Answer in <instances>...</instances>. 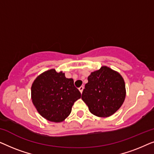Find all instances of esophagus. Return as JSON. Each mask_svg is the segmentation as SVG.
<instances>
[{
  "mask_svg": "<svg viewBox=\"0 0 154 154\" xmlns=\"http://www.w3.org/2000/svg\"><path fill=\"white\" fill-rule=\"evenodd\" d=\"M83 89H84V87H83V86H81V87H80V88H79V91L81 92V93H82V92H83Z\"/></svg>",
  "mask_w": 154,
  "mask_h": 154,
  "instance_id": "esophagus-1",
  "label": "esophagus"
}]
</instances>
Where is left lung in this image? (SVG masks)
<instances>
[{"label": "left lung", "mask_w": 154, "mask_h": 154, "mask_svg": "<svg viewBox=\"0 0 154 154\" xmlns=\"http://www.w3.org/2000/svg\"><path fill=\"white\" fill-rule=\"evenodd\" d=\"M82 93V100L90 112L99 117L113 114L125 97L124 80L116 71L106 66L91 73Z\"/></svg>", "instance_id": "obj_1"}]
</instances>
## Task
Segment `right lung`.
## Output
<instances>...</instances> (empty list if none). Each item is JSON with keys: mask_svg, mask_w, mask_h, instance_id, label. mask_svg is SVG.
I'll use <instances>...</instances> for the list:
<instances>
[{"mask_svg": "<svg viewBox=\"0 0 154 154\" xmlns=\"http://www.w3.org/2000/svg\"><path fill=\"white\" fill-rule=\"evenodd\" d=\"M81 97L73 80L54 69L38 76L31 86V99L37 111L48 121L56 123L69 116L74 102Z\"/></svg>", "mask_w": 154, "mask_h": 154, "instance_id": "obj_1", "label": "right lung"}]
</instances>
